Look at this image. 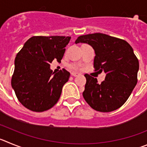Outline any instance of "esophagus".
<instances>
[{
    "label": "esophagus",
    "mask_w": 147,
    "mask_h": 147,
    "mask_svg": "<svg viewBox=\"0 0 147 147\" xmlns=\"http://www.w3.org/2000/svg\"><path fill=\"white\" fill-rule=\"evenodd\" d=\"M71 74H72V75L73 77H76V76H78V75H79V74L78 73V72H72V73H71Z\"/></svg>",
    "instance_id": "34e87169"
}]
</instances>
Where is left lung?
<instances>
[{
  "label": "left lung",
  "mask_w": 147,
  "mask_h": 147,
  "mask_svg": "<svg viewBox=\"0 0 147 147\" xmlns=\"http://www.w3.org/2000/svg\"><path fill=\"white\" fill-rule=\"evenodd\" d=\"M75 43H86L95 52L94 67L105 73V80L86 74L83 96L90 106L100 112L118 109L127 101L137 83L139 62L128 42L96 33L79 36Z\"/></svg>",
  "instance_id": "8db88e82"
}]
</instances>
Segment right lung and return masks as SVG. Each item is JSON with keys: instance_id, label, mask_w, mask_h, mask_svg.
Here are the masks:
<instances>
[{"instance_id": "obj_1", "label": "right lung", "mask_w": 147, "mask_h": 147, "mask_svg": "<svg viewBox=\"0 0 147 147\" xmlns=\"http://www.w3.org/2000/svg\"><path fill=\"white\" fill-rule=\"evenodd\" d=\"M70 36H33L26 42L14 60L11 86L23 106L42 112L56 104L70 73L63 69L53 72L54 59L61 61Z\"/></svg>"}]
</instances>
